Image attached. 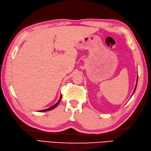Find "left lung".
Here are the masks:
<instances>
[{"label":"left lung","mask_w":151,"mask_h":151,"mask_svg":"<svg viewBox=\"0 0 151 151\" xmlns=\"http://www.w3.org/2000/svg\"><path fill=\"white\" fill-rule=\"evenodd\" d=\"M137 78H138V77H137ZM137 83H136V87H135V89H134V92H133V94L134 93V92H135V91H136V87H137Z\"/></svg>","instance_id":"1"}]
</instances>
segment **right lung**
Wrapping results in <instances>:
<instances>
[{
    "instance_id": "right-lung-1",
    "label": "right lung",
    "mask_w": 151,
    "mask_h": 151,
    "mask_svg": "<svg viewBox=\"0 0 151 151\" xmlns=\"http://www.w3.org/2000/svg\"><path fill=\"white\" fill-rule=\"evenodd\" d=\"M61 99H62V95L60 96V99H59V101H58V102L56 104H55L54 105H53L52 107H50V108H47V109H45V110H41L40 111H49V110H52V109H54V108H55L59 104V103H60V101H61Z\"/></svg>"
}]
</instances>
